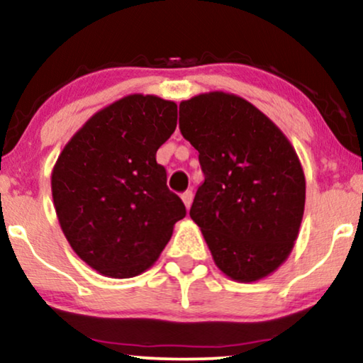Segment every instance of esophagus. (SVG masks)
Instances as JSON below:
<instances>
[{
  "instance_id": "1",
  "label": "esophagus",
  "mask_w": 363,
  "mask_h": 363,
  "mask_svg": "<svg viewBox=\"0 0 363 363\" xmlns=\"http://www.w3.org/2000/svg\"><path fill=\"white\" fill-rule=\"evenodd\" d=\"M182 200H183V203H185V207L190 208L191 202H194V194H191L190 190H186L185 194H182Z\"/></svg>"
}]
</instances>
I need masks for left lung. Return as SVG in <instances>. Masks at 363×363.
Returning a JSON list of instances; mask_svg holds the SVG:
<instances>
[{
  "label": "left lung",
  "mask_w": 363,
  "mask_h": 363,
  "mask_svg": "<svg viewBox=\"0 0 363 363\" xmlns=\"http://www.w3.org/2000/svg\"><path fill=\"white\" fill-rule=\"evenodd\" d=\"M180 131L205 174L190 217L217 267L239 283L272 274L293 250L305 212L293 145L256 106L220 91L182 101Z\"/></svg>",
  "instance_id": "1"
}]
</instances>
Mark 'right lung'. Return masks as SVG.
I'll use <instances>...</instances> for the list:
<instances>
[{
	"label": "right lung",
	"instance_id": "1",
	"mask_svg": "<svg viewBox=\"0 0 363 363\" xmlns=\"http://www.w3.org/2000/svg\"><path fill=\"white\" fill-rule=\"evenodd\" d=\"M177 113L173 101L131 94L97 111L58 156V223L74 252L101 274L126 279L150 269L186 216L156 163Z\"/></svg>",
	"mask_w": 363,
	"mask_h": 363
}]
</instances>
